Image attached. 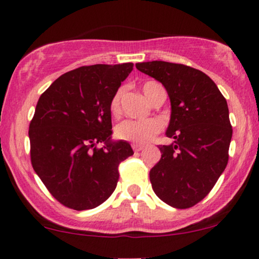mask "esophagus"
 <instances>
[{
	"label": "esophagus",
	"instance_id": "obj_1",
	"mask_svg": "<svg viewBox=\"0 0 259 259\" xmlns=\"http://www.w3.org/2000/svg\"><path fill=\"white\" fill-rule=\"evenodd\" d=\"M144 146L142 145H139V144H133V150L135 151V152H139V151H141Z\"/></svg>",
	"mask_w": 259,
	"mask_h": 259
}]
</instances>
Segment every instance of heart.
<instances>
[{
	"mask_svg": "<svg viewBox=\"0 0 259 259\" xmlns=\"http://www.w3.org/2000/svg\"><path fill=\"white\" fill-rule=\"evenodd\" d=\"M158 86L160 85L154 81L145 82L144 86H142V91H144L145 96L148 100L152 99L153 92ZM120 97L121 89L115 92L114 96L112 97L111 103H109V111L114 117L119 115L120 113ZM162 127V123L158 119H153V118L141 120H124L115 127V138L127 142L142 145L151 141L157 134L160 133Z\"/></svg>",
	"mask_w": 259,
	"mask_h": 259,
	"instance_id": "obj_1",
	"label": "heart"
}]
</instances>
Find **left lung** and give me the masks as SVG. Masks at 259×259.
Here are the masks:
<instances>
[{"mask_svg": "<svg viewBox=\"0 0 259 259\" xmlns=\"http://www.w3.org/2000/svg\"><path fill=\"white\" fill-rule=\"evenodd\" d=\"M162 82L170 100V120L159 162L150 171L152 189L174 208L198 203L215 185L229 159L233 129L227 100L209 76L184 64L163 61L136 64Z\"/></svg>", "mask_w": 259, "mask_h": 259, "instance_id": "8db88e82", "label": "left lung"}]
</instances>
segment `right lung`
<instances>
[{
	"mask_svg": "<svg viewBox=\"0 0 259 259\" xmlns=\"http://www.w3.org/2000/svg\"><path fill=\"white\" fill-rule=\"evenodd\" d=\"M133 63L95 64L63 74L37 101L29 126L31 164L51 195L75 210L100 206L117 186L118 165L133 156L112 140L109 103ZM97 143H103L97 149Z\"/></svg>",
	"mask_w": 259,
	"mask_h": 259,
	"instance_id": "right-lung-1",
	"label": "right lung"
}]
</instances>
